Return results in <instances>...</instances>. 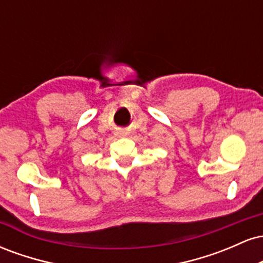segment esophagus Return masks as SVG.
<instances>
[{"label":"esophagus","mask_w":263,"mask_h":263,"mask_svg":"<svg viewBox=\"0 0 263 263\" xmlns=\"http://www.w3.org/2000/svg\"><path fill=\"white\" fill-rule=\"evenodd\" d=\"M127 134H128V132H127V129H126V128H119V129H117V132H116V135L119 136V137H123V136H126Z\"/></svg>","instance_id":"obj_1"}]
</instances>
